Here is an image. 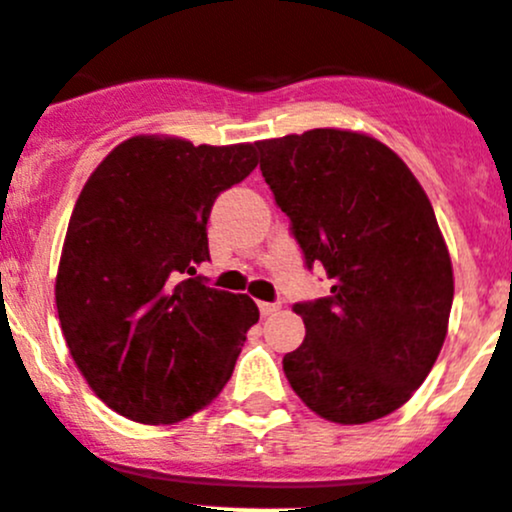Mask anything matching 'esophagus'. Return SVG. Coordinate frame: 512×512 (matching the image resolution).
Listing matches in <instances>:
<instances>
[{"label": "esophagus", "mask_w": 512, "mask_h": 512, "mask_svg": "<svg viewBox=\"0 0 512 512\" xmlns=\"http://www.w3.org/2000/svg\"><path fill=\"white\" fill-rule=\"evenodd\" d=\"M278 308H281L278 303H266V301L258 303V311H261V316H271V313H276Z\"/></svg>", "instance_id": "esophagus-1"}]
</instances>
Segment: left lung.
<instances>
[{"label": "left lung", "mask_w": 512, "mask_h": 512, "mask_svg": "<svg viewBox=\"0 0 512 512\" xmlns=\"http://www.w3.org/2000/svg\"><path fill=\"white\" fill-rule=\"evenodd\" d=\"M261 174L331 293L293 303L306 338L283 356L296 396L358 426L401 408L443 348L453 266L426 191L386 144L341 129L258 141Z\"/></svg>", "instance_id": "8db88e82"}]
</instances>
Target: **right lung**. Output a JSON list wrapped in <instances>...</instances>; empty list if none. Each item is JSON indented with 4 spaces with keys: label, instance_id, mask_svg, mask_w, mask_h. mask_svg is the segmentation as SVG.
<instances>
[{
    "label": "right lung",
    "instance_id": "add662e5",
    "mask_svg": "<svg viewBox=\"0 0 512 512\" xmlns=\"http://www.w3.org/2000/svg\"><path fill=\"white\" fill-rule=\"evenodd\" d=\"M256 146L131 136L84 184L54 293L74 363L119 416L179 423L234 373L258 308L196 268L211 206L256 169Z\"/></svg>",
    "mask_w": 512,
    "mask_h": 512
}]
</instances>
